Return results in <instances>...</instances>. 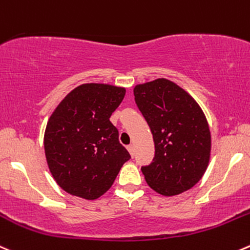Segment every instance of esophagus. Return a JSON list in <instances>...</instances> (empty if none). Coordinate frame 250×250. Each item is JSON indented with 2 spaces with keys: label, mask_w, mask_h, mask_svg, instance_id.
<instances>
[{
  "label": "esophagus",
  "mask_w": 250,
  "mask_h": 250,
  "mask_svg": "<svg viewBox=\"0 0 250 250\" xmlns=\"http://www.w3.org/2000/svg\"><path fill=\"white\" fill-rule=\"evenodd\" d=\"M127 149H128V151H129L130 156H133V155H134V146H133V145H128Z\"/></svg>",
  "instance_id": "34e87169"
}]
</instances>
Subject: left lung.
I'll list each match as a JSON object with an SVG mask.
<instances>
[{
	"mask_svg": "<svg viewBox=\"0 0 250 250\" xmlns=\"http://www.w3.org/2000/svg\"><path fill=\"white\" fill-rule=\"evenodd\" d=\"M135 103L155 143V157L142 167L147 186L164 197L190 189L211 155L209 123L199 104L173 82L155 79L134 86Z\"/></svg>",
	"mask_w": 250,
	"mask_h": 250,
	"instance_id": "1",
	"label": "left lung"
}]
</instances>
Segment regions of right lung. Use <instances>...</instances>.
<instances>
[{
  "label": "right lung",
  "mask_w": 250,
  "mask_h": 250,
  "mask_svg": "<svg viewBox=\"0 0 250 250\" xmlns=\"http://www.w3.org/2000/svg\"><path fill=\"white\" fill-rule=\"evenodd\" d=\"M125 95L111 84H82L51 113L43 134L48 169L67 193L86 200L105 194L130 159L110 117Z\"/></svg>",
  "instance_id": "1"
}]
</instances>
